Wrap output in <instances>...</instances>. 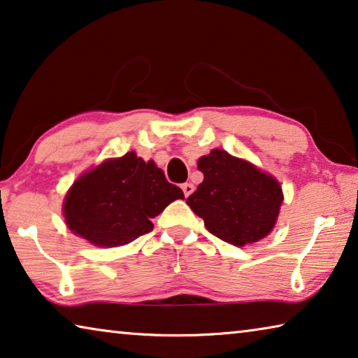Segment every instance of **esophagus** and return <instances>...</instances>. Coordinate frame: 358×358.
Instances as JSON below:
<instances>
[{"label": "esophagus", "mask_w": 358, "mask_h": 358, "mask_svg": "<svg viewBox=\"0 0 358 358\" xmlns=\"http://www.w3.org/2000/svg\"><path fill=\"white\" fill-rule=\"evenodd\" d=\"M181 189H183L185 196L188 197L189 194H192V191H194V185H191V183H183V185H181Z\"/></svg>", "instance_id": "1"}]
</instances>
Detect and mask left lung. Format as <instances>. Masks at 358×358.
I'll return each mask as SVG.
<instances>
[{"instance_id":"left-lung-1","label":"left lung","mask_w":358,"mask_h":358,"mask_svg":"<svg viewBox=\"0 0 358 358\" xmlns=\"http://www.w3.org/2000/svg\"><path fill=\"white\" fill-rule=\"evenodd\" d=\"M197 169L203 181L186 203L208 232L237 247L269 234L283 201L279 181L224 150L202 156Z\"/></svg>"}]
</instances>
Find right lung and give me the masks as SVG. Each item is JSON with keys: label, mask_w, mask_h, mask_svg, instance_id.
Listing matches in <instances>:
<instances>
[{"label": "right lung", "mask_w": 358, "mask_h": 358, "mask_svg": "<svg viewBox=\"0 0 358 358\" xmlns=\"http://www.w3.org/2000/svg\"><path fill=\"white\" fill-rule=\"evenodd\" d=\"M183 197L155 162L130 151L81 175L66 192L64 215L73 234L97 247H119L148 234L151 218Z\"/></svg>", "instance_id": "1"}]
</instances>
